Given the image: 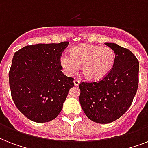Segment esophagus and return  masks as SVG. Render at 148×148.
Returning <instances> with one entry per match:
<instances>
[{
	"mask_svg": "<svg viewBox=\"0 0 148 148\" xmlns=\"http://www.w3.org/2000/svg\"><path fill=\"white\" fill-rule=\"evenodd\" d=\"M74 84L75 86H78L79 84H80V81L78 79H74Z\"/></svg>",
	"mask_w": 148,
	"mask_h": 148,
	"instance_id": "34e87169",
	"label": "esophagus"
}]
</instances>
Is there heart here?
Returning a JSON list of instances; mask_svg holds the SVG:
<instances>
[{"instance_id": "obj_1", "label": "heart", "mask_w": 148, "mask_h": 148, "mask_svg": "<svg viewBox=\"0 0 148 148\" xmlns=\"http://www.w3.org/2000/svg\"><path fill=\"white\" fill-rule=\"evenodd\" d=\"M69 57L62 56L60 65L68 74L76 72L81 67L84 77L88 81H98L107 76L115 61L114 52L108 47L81 45L73 47Z\"/></svg>"}]
</instances>
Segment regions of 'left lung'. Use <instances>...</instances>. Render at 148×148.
I'll use <instances>...</instances> for the list:
<instances>
[{
    "instance_id": "left-lung-1",
    "label": "left lung",
    "mask_w": 148,
    "mask_h": 148,
    "mask_svg": "<svg viewBox=\"0 0 148 148\" xmlns=\"http://www.w3.org/2000/svg\"><path fill=\"white\" fill-rule=\"evenodd\" d=\"M115 53L109 74L96 82H81L79 101L86 116L99 124L120 118L132 103L138 87L139 62L131 51L105 43Z\"/></svg>"
}]
</instances>
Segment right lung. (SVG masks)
I'll list each match as a JSON object with an SVG mask.
<instances>
[{
    "label": "right lung",
    "instance_id": "add662e5",
    "mask_svg": "<svg viewBox=\"0 0 148 148\" xmlns=\"http://www.w3.org/2000/svg\"><path fill=\"white\" fill-rule=\"evenodd\" d=\"M68 44L27 45L14 55L9 71L11 97L32 121L45 123L58 117L74 86V78L60 71V56Z\"/></svg>",
    "mask_w": 148,
    "mask_h": 148
}]
</instances>
